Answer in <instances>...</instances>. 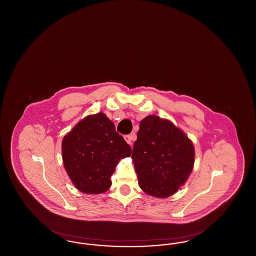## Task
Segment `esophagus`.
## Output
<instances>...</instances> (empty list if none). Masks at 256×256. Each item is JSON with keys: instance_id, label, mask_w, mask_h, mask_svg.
Masks as SVG:
<instances>
[{"instance_id": "esophagus-1", "label": "esophagus", "mask_w": 256, "mask_h": 256, "mask_svg": "<svg viewBox=\"0 0 256 256\" xmlns=\"http://www.w3.org/2000/svg\"><path fill=\"white\" fill-rule=\"evenodd\" d=\"M124 140L126 141L128 144L130 145H132V141H134V134H128V135H124Z\"/></svg>"}]
</instances>
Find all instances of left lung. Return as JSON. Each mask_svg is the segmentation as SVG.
<instances>
[{
  "label": "left lung",
  "instance_id": "obj_1",
  "mask_svg": "<svg viewBox=\"0 0 256 256\" xmlns=\"http://www.w3.org/2000/svg\"><path fill=\"white\" fill-rule=\"evenodd\" d=\"M132 158L140 188L148 195L167 198L190 176L195 150L172 122L150 115L140 122Z\"/></svg>",
  "mask_w": 256,
  "mask_h": 256
}]
</instances>
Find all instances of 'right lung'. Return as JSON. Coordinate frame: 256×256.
<instances>
[{"instance_id": "add662e5", "label": "right lung", "mask_w": 256, "mask_h": 256, "mask_svg": "<svg viewBox=\"0 0 256 256\" xmlns=\"http://www.w3.org/2000/svg\"><path fill=\"white\" fill-rule=\"evenodd\" d=\"M130 154L132 148L102 112L78 122L62 140L65 170L76 188L86 194L108 191L119 160Z\"/></svg>"}]
</instances>
